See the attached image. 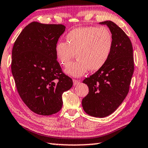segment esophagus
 <instances>
[{
    "label": "esophagus",
    "instance_id": "esophagus-1",
    "mask_svg": "<svg viewBox=\"0 0 148 148\" xmlns=\"http://www.w3.org/2000/svg\"><path fill=\"white\" fill-rule=\"evenodd\" d=\"M79 83H80V81L77 80V79H73V84H74V86L77 85V84H78Z\"/></svg>",
    "mask_w": 148,
    "mask_h": 148
}]
</instances>
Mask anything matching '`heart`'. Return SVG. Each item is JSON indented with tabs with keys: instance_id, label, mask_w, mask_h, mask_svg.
<instances>
[{
	"instance_id": "obj_1",
	"label": "heart",
	"mask_w": 148,
	"mask_h": 148,
	"mask_svg": "<svg viewBox=\"0 0 148 148\" xmlns=\"http://www.w3.org/2000/svg\"><path fill=\"white\" fill-rule=\"evenodd\" d=\"M67 42L58 41L55 53L60 64L66 67L77 55L78 60L65 69L66 74L82 76L89 70L101 69L109 60L113 48V37L106 27H82L66 36Z\"/></svg>"
}]
</instances>
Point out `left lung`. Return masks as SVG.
<instances>
[{
    "mask_svg": "<svg viewBox=\"0 0 148 148\" xmlns=\"http://www.w3.org/2000/svg\"><path fill=\"white\" fill-rule=\"evenodd\" d=\"M109 27L113 37V48L103 67L83 83L88 94L83 99L84 111L93 117L104 118L114 112L129 92L134 70L133 48L126 34L111 21L99 23Z\"/></svg>",
    "mask_w": 148,
    "mask_h": 148,
    "instance_id": "8db88e82",
    "label": "left lung"
}]
</instances>
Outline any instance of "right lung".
Instances as JSON below:
<instances>
[{
  "instance_id": "1",
  "label": "right lung",
  "mask_w": 148,
  "mask_h": 148,
  "mask_svg": "<svg viewBox=\"0 0 148 148\" xmlns=\"http://www.w3.org/2000/svg\"><path fill=\"white\" fill-rule=\"evenodd\" d=\"M61 24L33 21L21 31L12 50L11 71L18 92L31 111L48 116L61 109L62 94L73 85L56 60Z\"/></svg>"
}]
</instances>
